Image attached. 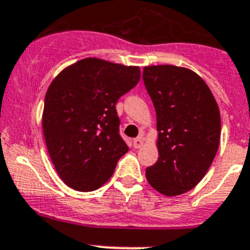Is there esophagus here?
I'll return each instance as SVG.
<instances>
[{"mask_svg": "<svg viewBox=\"0 0 250 250\" xmlns=\"http://www.w3.org/2000/svg\"><path fill=\"white\" fill-rule=\"evenodd\" d=\"M142 146H143L142 138H135V139H134V148L139 149V148H142Z\"/></svg>", "mask_w": 250, "mask_h": 250, "instance_id": "34e87169", "label": "esophagus"}]
</instances>
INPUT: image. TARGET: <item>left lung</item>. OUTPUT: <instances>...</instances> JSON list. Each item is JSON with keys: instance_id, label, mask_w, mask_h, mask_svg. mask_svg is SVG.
<instances>
[{"instance_id": "8db88e82", "label": "left lung", "mask_w": 250, "mask_h": 250, "mask_svg": "<svg viewBox=\"0 0 250 250\" xmlns=\"http://www.w3.org/2000/svg\"><path fill=\"white\" fill-rule=\"evenodd\" d=\"M143 80L157 114L159 151L146 180L162 195H182L204 178L216 155L219 106L205 81L187 68L144 67Z\"/></svg>"}]
</instances>
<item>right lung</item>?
Masks as SVG:
<instances>
[{
    "label": "right lung",
    "instance_id": "add662e5",
    "mask_svg": "<svg viewBox=\"0 0 250 250\" xmlns=\"http://www.w3.org/2000/svg\"><path fill=\"white\" fill-rule=\"evenodd\" d=\"M140 80L139 67L86 58L50 83L42 131L55 169L70 188H100L129 148L119 134L116 102Z\"/></svg>",
    "mask_w": 250,
    "mask_h": 250
}]
</instances>
